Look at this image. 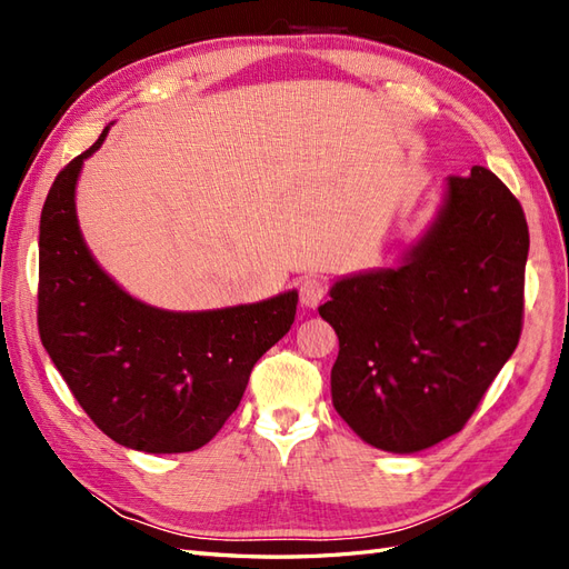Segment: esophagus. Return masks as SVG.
Returning a JSON list of instances; mask_svg holds the SVG:
<instances>
[{
  "mask_svg": "<svg viewBox=\"0 0 569 569\" xmlns=\"http://www.w3.org/2000/svg\"><path fill=\"white\" fill-rule=\"evenodd\" d=\"M325 295H327V282L322 278H318V274H306L299 284L301 303L308 308H316L325 299Z\"/></svg>",
  "mask_w": 569,
  "mask_h": 569,
  "instance_id": "34e87169",
  "label": "esophagus"
}]
</instances>
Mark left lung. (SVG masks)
<instances>
[{"mask_svg": "<svg viewBox=\"0 0 569 569\" xmlns=\"http://www.w3.org/2000/svg\"><path fill=\"white\" fill-rule=\"evenodd\" d=\"M527 251L520 201L472 166L399 268L335 282L332 403L360 439L416 453L460 432L520 341Z\"/></svg>", "mask_w": 569, "mask_h": 569, "instance_id": "obj_1", "label": "left lung"}]
</instances>
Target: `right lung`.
Listing matches in <instances>:
<instances>
[{"label":"right lung","instance_id":"right-lung-1","mask_svg":"<svg viewBox=\"0 0 569 569\" xmlns=\"http://www.w3.org/2000/svg\"><path fill=\"white\" fill-rule=\"evenodd\" d=\"M107 132L63 166L42 206L40 339L76 401L116 443L197 451L237 410L256 360L289 332L299 295L173 313L120 289L84 247L76 216L82 161Z\"/></svg>","mask_w":569,"mask_h":569}]
</instances>
